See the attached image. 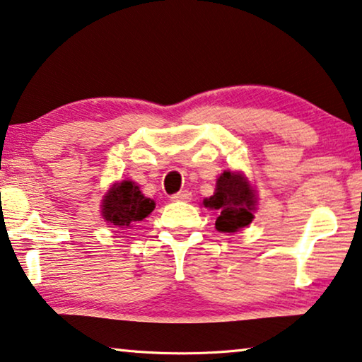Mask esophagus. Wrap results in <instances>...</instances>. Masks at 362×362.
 Returning <instances> with one entry per match:
<instances>
[{"instance_id": "34e87169", "label": "esophagus", "mask_w": 362, "mask_h": 362, "mask_svg": "<svg viewBox=\"0 0 362 362\" xmlns=\"http://www.w3.org/2000/svg\"><path fill=\"white\" fill-rule=\"evenodd\" d=\"M172 202H190L192 199V193L188 190H182L179 193H175V195H172Z\"/></svg>"}]
</instances>
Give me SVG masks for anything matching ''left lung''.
Segmentation results:
<instances>
[{
  "label": "left lung",
  "mask_w": 362,
  "mask_h": 362,
  "mask_svg": "<svg viewBox=\"0 0 362 362\" xmlns=\"http://www.w3.org/2000/svg\"><path fill=\"white\" fill-rule=\"evenodd\" d=\"M255 203V193L250 190L249 182L240 174L229 170L219 175L214 195L203 202L204 206L218 211L216 229L219 233H235L249 226L253 219Z\"/></svg>",
  "instance_id": "obj_1"
}]
</instances>
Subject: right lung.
<instances>
[{
	"label": "right lung",
	"instance_id": "add662e5",
	"mask_svg": "<svg viewBox=\"0 0 362 362\" xmlns=\"http://www.w3.org/2000/svg\"><path fill=\"white\" fill-rule=\"evenodd\" d=\"M154 202L139 192L133 182L123 180L110 188L102 203V216L110 228L127 229L153 213Z\"/></svg>",
	"mask_w": 362,
	"mask_h": 362
}]
</instances>
